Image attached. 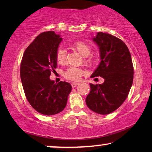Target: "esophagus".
I'll return each instance as SVG.
<instances>
[{"label":"esophagus","mask_w":152,"mask_h":152,"mask_svg":"<svg viewBox=\"0 0 152 152\" xmlns=\"http://www.w3.org/2000/svg\"><path fill=\"white\" fill-rule=\"evenodd\" d=\"M71 85H72V88H75V87H76L77 85H79V83L78 82H72Z\"/></svg>","instance_id":"34e87169"}]
</instances>
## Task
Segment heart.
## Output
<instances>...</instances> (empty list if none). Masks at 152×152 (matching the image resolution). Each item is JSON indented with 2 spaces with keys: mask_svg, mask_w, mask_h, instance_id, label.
I'll use <instances>...</instances> for the list:
<instances>
[{
  "mask_svg": "<svg viewBox=\"0 0 152 152\" xmlns=\"http://www.w3.org/2000/svg\"><path fill=\"white\" fill-rule=\"evenodd\" d=\"M71 47L75 50L77 51L84 57V63L87 66H91L93 63L94 59L91 55V48L88 43L83 41H75L72 43ZM56 61L59 64L64 65L66 64V52L63 48H59L56 53ZM85 72L80 68L70 67L64 72V77L66 80L70 81H79L84 76Z\"/></svg>",
  "mask_w": 152,
  "mask_h": 152,
  "instance_id": "1",
  "label": "heart"
}]
</instances>
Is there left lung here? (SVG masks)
I'll use <instances>...</instances> for the list:
<instances>
[{"label":"left lung","mask_w":152,"mask_h":152,"mask_svg":"<svg viewBox=\"0 0 152 152\" xmlns=\"http://www.w3.org/2000/svg\"><path fill=\"white\" fill-rule=\"evenodd\" d=\"M93 40L99 48L101 61L91 77H102L104 82L90 84L86 103L93 111L107 115L127 97L134 80V66L130 52L121 39L99 32Z\"/></svg>","instance_id":"left-lung-1"}]
</instances>
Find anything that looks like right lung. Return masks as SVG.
<instances>
[{
    "mask_svg": "<svg viewBox=\"0 0 152 152\" xmlns=\"http://www.w3.org/2000/svg\"><path fill=\"white\" fill-rule=\"evenodd\" d=\"M62 38L53 31L41 33L27 48L20 67V80L29 103L37 112L52 115L63 111L72 90L70 83L50 80L57 68L56 53Z\"/></svg>",
    "mask_w": 152,
    "mask_h": 152,
    "instance_id": "right-lung-1",
    "label": "right lung"
}]
</instances>
